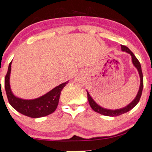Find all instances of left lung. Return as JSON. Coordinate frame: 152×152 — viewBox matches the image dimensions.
<instances>
[{
	"label": "left lung",
	"instance_id": "1",
	"mask_svg": "<svg viewBox=\"0 0 152 152\" xmlns=\"http://www.w3.org/2000/svg\"><path fill=\"white\" fill-rule=\"evenodd\" d=\"M121 48L122 50L124 52L128 53L131 56V60H132V63L133 66L137 69V72H138L139 76H140V87L138 92H137L136 96H135V99L131 102L130 104H129L126 106L123 107L122 108L119 109H115V110H111V109L105 108L104 107L101 106L100 105H99L93 99V98L91 96L90 93L88 92V90L87 91V94H88V99L90 104V106L91 108H92V110L95 111V112L99 113L101 115H106V116H110V117H116L119 116V115L124 114L129 112V110H131V109L134 108V107L137 104V103L139 102L140 99L141 95H142V88H143V75L142 72V69H141V65L138 60L137 59L136 57L134 56V54L131 52V50L129 49L128 47H126V46L121 45Z\"/></svg>",
	"mask_w": 152,
	"mask_h": 152
}]
</instances>
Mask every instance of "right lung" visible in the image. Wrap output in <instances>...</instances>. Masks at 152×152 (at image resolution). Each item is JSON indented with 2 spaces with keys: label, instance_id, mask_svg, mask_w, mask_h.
Listing matches in <instances>:
<instances>
[{
  "label": "right lung",
  "instance_id": "right-lung-1",
  "mask_svg": "<svg viewBox=\"0 0 152 152\" xmlns=\"http://www.w3.org/2000/svg\"><path fill=\"white\" fill-rule=\"evenodd\" d=\"M12 62L8 66L5 78V88L10 105L19 113L32 118L44 117L53 113L58 107L61 91L68 83L69 80L60 84L49 92L37 98L32 99L20 98L14 94L10 86Z\"/></svg>",
  "mask_w": 152,
  "mask_h": 152
}]
</instances>
